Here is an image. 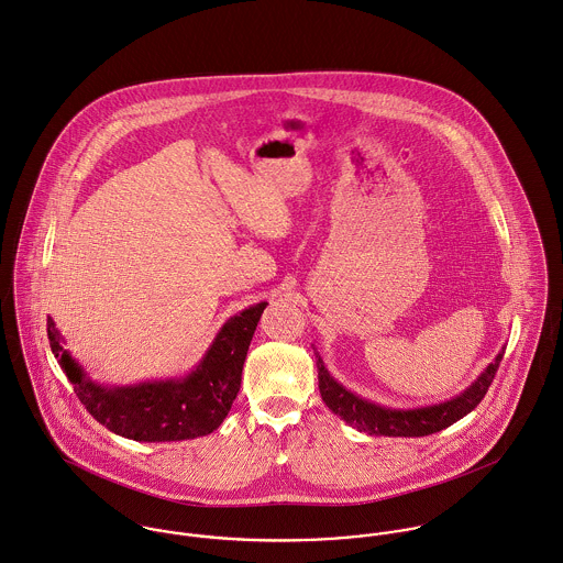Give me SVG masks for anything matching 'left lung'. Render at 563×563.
Listing matches in <instances>:
<instances>
[{
	"mask_svg": "<svg viewBox=\"0 0 563 563\" xmlns=\"http://www.w3.org/2000/svg\"><path fill=\"white\" fill-rule=\"evenodd\" d=\"M503 354L505 350L498 352V356L485 367V372L463 394L450 398L446 402L420 407V409H389V407H380L358 398L356 394L339 385L324 367V361L318 356L320 394L327 407L356 431H363L367 435H385V438H424V435L449 429L450 424H454L456 420L467 416L472 409H476V405L485 398L498 372Z\"/></svg>",
	"mask_w": 563,
	"mask_h": 563,
	"instance_id": "1",
	"label": "left lung"
}]
</instances>
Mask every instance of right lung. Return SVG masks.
Segmentation results:
<instances>
[{"label":"right lung","mask_w":563,"mask_h":563,"mask_svg":"<svg viewBox=\"0 0 563 563\" xmlns=\"http://www.w3.org/2000/svg\"><path fill=\"white\" fill-rule=\"evenodd\" d=\"M267 302L230 318L200 365L185 378L104 387L82 372L47 318V338L87 411L109 431L134 442H183L213 433L241 387V369Z\"/></svg>","instance_id":"obj_1"}]
</instances>
